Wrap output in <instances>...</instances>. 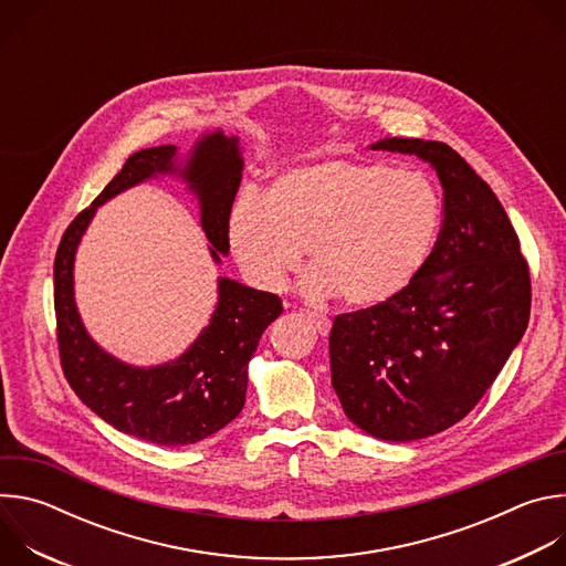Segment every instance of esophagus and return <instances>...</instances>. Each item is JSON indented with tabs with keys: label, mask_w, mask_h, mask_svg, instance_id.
<instances>
[{
	"label": "esophagus",
	"mask_w": 566,
	"mask_h": 566,
	"mask_svg": "<svg viewBox=\"0 0 566 566\" xmlns=\"http://www.w3.org/2000/svg\"><path fill=\"white\" fill-rule=\"evenodd\" d=\"M306 319L317 329L319 336H327L332 332V319L327 315L315 313V311H306Z\"/></svg>",
	"instance_id": "1"
}]
</instances>
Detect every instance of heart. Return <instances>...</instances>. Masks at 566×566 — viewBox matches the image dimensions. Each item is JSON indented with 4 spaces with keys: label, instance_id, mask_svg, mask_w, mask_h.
Instances as JSON below:
<instances>
[{
    "label": "heart",
    "instance_id": "obj_1",
    "mask_svg": "<svg viewBox=\"0 0 566 566\" xmlns=\"http://www.w3.org/2000/svg\"><path fill=\"white\" fill-rule=\"evenodd\" d=\"M439 219V197L423 175L327 158L282 172L262 201L241 197L228 217V241L264 289L282 286L306 244L308 291L367 308L410 286Z\"/></svg>",
    "mask_w": 566,
    "mask_h": 566
}]
</instances>
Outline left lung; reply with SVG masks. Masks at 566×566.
<instances>
[{"label":"left lung","instance_id":"left-lung-1","mask_svg":"<svg viewBox=\"0 0 566 566\" xmlns=\"http://www.w3.org/2000/svg\"><path fill=\"white\" fill-rule=\"evenodd\" d=\"M371 149L428 160L443 223L406 291L336 315L332 385L367 434L417 441L459 423L489 391L526 332L531 275L504 206L450 145L382 138Z\"/></svg>","mask_w":566,"mask_h":566}]
</instances>
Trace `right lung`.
Masks as SVG:
<instances>
[{
    "label": "right lung",
    "mask_w": 566,
    "mask_h": 566,
    "mask_svg": "<svg viewBox=\"0 0 566 566\" xmlns=\"http://www.w3.org/2000/svg\"><path fill=\"white\" fill-rule=\"evenodd\" d=\"M237 136L206 134L177 166V147L160 145L132 154L123 170L64 230L53 264V302L62 371L85 406L116 430L156 446H190L244 408L249 360L262 334L280 317L282 300L228 277H219V302L210 325L172 363L132 367L103 352L85 332L73 300V260L96 208L156 175H179L197 195L201 228L214 262L228 255V217L241 184Z\"/></svg>",
    "instance_id": "1"
}]
</instances>
